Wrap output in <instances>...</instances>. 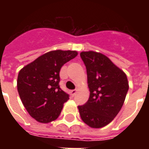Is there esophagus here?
Listing matches in <instances>:
<instances>
[{"label":"esophagus","mask_w":149,"mask_h":149,"mask_svg":"<svg viewBox=\"0 0 149 149\" xmlns=\"http://www.w3.org/2000/svg\"><path fill=\"white\" fill-rule=\"evenodd\" d=\"M76 93H77V90L75 89V90H72L71 91V96L72 97H74L75 95H76Z\"/></svg>","instance_id":"34e87169"}]
</instances>
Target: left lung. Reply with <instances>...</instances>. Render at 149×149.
Returning <instances> with one entry per match:
<instances>
[{
  "label": "left lung",
  "mask_w": 149,
  "mask_h": 149,
  "mask_svg": "<svg viewBox=\"0 0 149 149\" xmlns=\"http://www.w3.org/2000/svg\"><path fill=\"white\" fill-rule=\"evenodd\" d=\"M87 70L90 96L84 105L78 106L82 120L93 128L109 125L118 114L128 90L125 72L108 56L94 51L81 52Z\"/></svg>",
  "instance_id": "left-lung-1"
}]
</instances>
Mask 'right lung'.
<instances>
[{
  "label": "right lung",
  "instance_id": "right-lung-1",
  "mask_svg": "<svg viewBox=\"0 0 149 149\" xmlns=\"http://www.w3.org/2000/svg\"><path fill=\"white\" fill-rule=\"evenodd\" d=\"M77 51L53 50L21 68L17 77V91L29 114L40 123L58 118L68 94L59 86L60 71L65 63L77 56Z\"/></svg>",
  "mask_w": 149,
  "mask_h": 149
}]
</instances>
